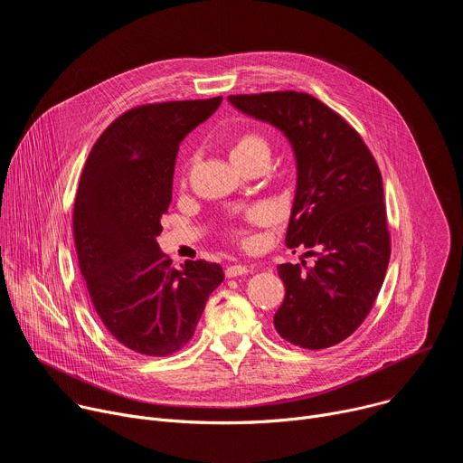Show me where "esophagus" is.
<instances>
[{"instance_id":"34e87169","label":"esophagus","mask_w":463,"mask_h":463,"mask_svg":"<svg viewBox=\"0 0 463 463\" xmlns=\"http://www.w3.org/2000/svg\"><path fill=\"white\" fill-rule=\"evenodd\" d=\"M250 271H252V268H249V266H241V263H236V266H229V268L225 269V275H227L229 279H234V277L247 275V273H250Z\"/></svg>"}]
</instances>
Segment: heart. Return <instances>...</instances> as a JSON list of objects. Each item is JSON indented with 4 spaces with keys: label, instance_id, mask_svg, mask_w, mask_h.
I'll return each mask as SVG.
<instances>
[{
    "label": "heart",
    "instance_id": "1",
    "mask_svg": "<svg viewBox=\"0 0 463 463\" xmlns=\"http://www.w3.org/2000/svg\"><path fill=\"white\" fill-rule=\"evenodd\" d=\"M268 154L269 156V145L268 141L263 139L258 134H245L241 136L231 148V159L234 165H241L247 163L249 159ZM271 218V213L266 207H254L252 211H249L247 220L250 223H266Z\"/></svg>",
    "mask_w": 463,
    "mask_h": 463
}]
</instances>
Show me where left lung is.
I'll use <instances>...</instances> for the list:
<instances>
[{
  "label": "left lung",
  "instance_id": "obj_1",
  "mask_svg": "<svg viewBox=\"0 0 463 463\" xmlns=\"http://www.w3.org/2000/svg\"><path fill=\"white\" fill-rule=\"evenodd\" d=\"M241 113L280 129L297 163L286 245L317 256L282 263L286 297L275 327L288 343L329 348L350 337L370 313L390 260L383 179L357 131L307 93L229 95Z\"/></svg>",
  "mask_w": 463,
  "mask_h": 463
}]
</instances>
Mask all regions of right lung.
I'll return each instance as SVG.
<instances>
[{
    "instance_id": "obj_1",
    "label": "right lung",
    "mask_w": 463,
    "mask_h": 463,
    "mask_svg": "<svg viewBox=\"0 0 463 463\" xmlns=\"http://www.w3.org/2000/svg\"><path fill=\"white\" fill-rule=\"evenodd\" d=\"M220 104L214 97L122 113L91 148L80 177L73 213L80 273L109 334L143 355L184 346L223 282L220 263L186 260L175 269L157 243L179 145Z\"/></svg>"
}]
</instances>
